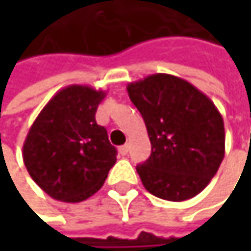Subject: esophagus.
I'll list each match as a JSON object with an SVG mask.
<instances>
[{
	"label": "esophagus",
	"instance_id": "esophagus-1",
	"mask_svg": "<svg viewBox=\"0 0 251 251\" xmlns=\"http://www.w3.org/2000/svg\"><path fill=\"white\" fill-rule=\"evenodd\" d=\"M127 152H129V145H127V144L122 145V147L119 148V154H121V155H126Z\"/></svg>",
	"mask_w": 251,
	"mask_h": 251
}]
</instances>
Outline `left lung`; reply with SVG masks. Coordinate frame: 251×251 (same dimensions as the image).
<instances>
[{"instance_id":"8db88e82","label":"left lung","mask_w":251,"mask_h":251,"mask_svg":"<svg viewBox=\"0 0 251 251\" xmlns=\"http://www.w3.org/2000/svg\"><path fill=\"white\" fill-rule=\"evenodd\" d=\"M126 90L151 141L150 158L136 167L144 187L172 202L195 198L217 175L226 154L224 121L214 101L170 74L145 76Z\"/></svg>"}]
</instances>
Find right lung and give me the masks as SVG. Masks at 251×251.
<instances>
[{
	"label": "right lung",
	"mask_w": 251,
	"mask_h": 251,
	"mask_svg": "<svg viewBox=\"0 0 251 251\" xmlns=\"http://www.w3.org/2000/svg\"><path fill=\"white\" fill-rule=\"evenodd\" d=\"M106 91L73 84L59 90L30 126L23 161L34 183L50 198L76 203L103 186L116 163V148L96 112Z\"/></svg>",
	"instance_id": "obj_1"
}]
</instances>
